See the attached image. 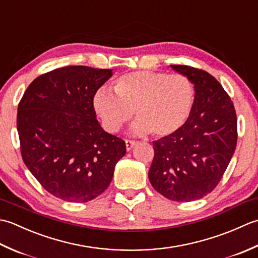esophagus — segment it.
<instances>
[{
    "instance_id": "1",
    "label": "esophagus",
    "mask_w": 258,
    "mask_h": 258,
    "mask_svg": "<svg viewBox=\"0 0 258 258\" xmlns=\"http://www.w3.org/2000/svg\"><path fill=\"white\" fill-rule=\"evenodd\" d=\"M125 144H126V150L131 151V150L133 149V146H135L136 144H138V142L133 141V140H126L125 141Z\"/></svg>"
}]
</instances>
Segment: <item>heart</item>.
<instances>
[{
  "label": "heart",
  "mask_w": 258,
  "mask_h": 258,
  "mask_svg": "<svg viewBox=\"0 0 258 258\" xmlns=\"http://www.w3.org/2000/svg\"><path fill=\"white\" fill-rule=\"evenodd\" d=\"M113 89L116 97L104 90L94 96L95 111L111 133L118 132L135 112L133 134L171 135L186 123L195 97L191 81L180 73L136 71L119 76Z\"/></svg>",
  "instance_id": "heart-1"
}]
</instances>
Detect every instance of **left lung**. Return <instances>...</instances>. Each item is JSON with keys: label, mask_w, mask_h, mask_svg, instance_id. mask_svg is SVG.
I'll return each mask as SVG.
<instances>
[{"label": "left lung", "mask_w": 258, "mask_h": 258, "mask_svg": "<svg viewBox=\"0 0 258 258\" xmlns=\"http://www.w3.org/2000/svg\"><path fill=\"white\" fill-rule=\"evenodd\" d=\"M171 68L194 84V104L182 127L153 142L149 178L166 199L190 202L210 194L222 179L236 149L237 117L231 97L214 76L187 65Z\"/></svg>", "instance_id": "left-lung-1"}]
</instances>
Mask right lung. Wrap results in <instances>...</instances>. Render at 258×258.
I'll use <instances>...</instances> for the list:
<instances>
[{
    "label": "right lung",
    "instance_id": "right-lung-1",
    "mask_svg": "<svg viewBox=\"0 0 258 258\" xmlns=\"http://www.w3.org/2000/svg\"><path fill=\"white\" fill-rule=\"evenodd\" d=\"M112 70L64 67L38 76L18 106L26 167L48 193L67 202L94 200L111 183L125 142L106 133L93 100Z\"/></svg>",
    "mask_w": 258,
    "mask_h": 258
}]
</instances>
